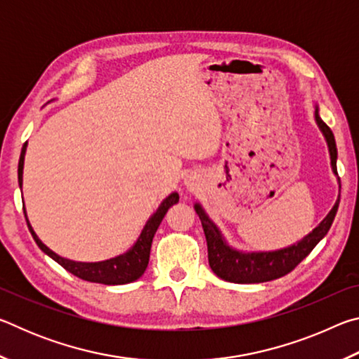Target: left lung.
Segmentation results:
<instances>
[{
    "label": "left lung",
    "mask_w": 359,
    "mask_h": 359,
    "mask_svg": "<svg viewBox=\"0 0 359 359\" xmlns=\"http://www.w3.org/2000/svg\"><path fill=\"white\" fill-rule=\"evenodd\" d=\"M315 121H317L318 128L323 133V136L327 142L331 156V166L334 174L337 175V147L336 139L330 126H327L318 115V106H315ZM339 179V177H337ZM340 187V179H339ZM340 201V194L337 196L336 204L332 205L323 222H321L312 233H309L306 238L301 239L296 244L280 248L276 252H241L236 248L229 247L226 241L217 228V224L210 220L205 214L201 204H194V210L201 220L205 241H208V255H209V266L220 278L226 282L234 283H261L269 282L274 278L287 276L301 261L311 253L315 245L325 238L330 231L334 222V217L337 214Z\"/></svg>",
    "instance_id": "obj_1"
}]
</instances>
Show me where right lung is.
Segmentation results:
<instances>
[{"label": "right lung", "mask_w": 359, "mask_h": 359, "mask_svg": "<svg viewBox=\"0 0 359 359\" xmlns=\"http://www.w3.org/2000/svg\"><path fill=\"white\" fill-rule=\"evenodd\" d=\"M25 151H27V144L23 145L22 154H20V160H19V185L22 188V182H23V161H25ZM179 203V194L177 193H171L166 199H163V203L160 204V208L156 209V212L151 215L145 226L142 229L141 236H139L137 241L135 242L128 252L118 255V257L106 259V261H98V263H81V261H72V259H66L63 257H60L55 252H52L50 248L44 245L41 242V239L36 236V233L29 224L28 218H27V212H25V218L29 228V233H32L33 239L38 247L46 255H48L52 259H55L60 266H63L66 271L74 274L76 277L82 278V280L87 282H95V283H104V285H123V283H130L137 280L141 277L145 269H147L149 264V258H150V247H151V241H154V236L156 233L158 226L163 220V217L166 215L168 209L171 208L172 204Z\"/></svg>", "instance_id": "1"}]
</instances>
